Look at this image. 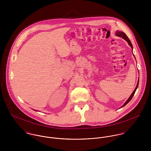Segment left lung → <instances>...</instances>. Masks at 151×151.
Here are the masks:
<instances>
[{"instance_id": "obj_1", "label": "left lung", "mask_w": 151, "mask_h": 151, "mask_svg": "<svg viewBox=\"0 0 151 151\" xmlns=\"http://www.w3.org/2000/svg\"><path fill=\"white\" fill-rule=\"evenodd\" d=\"M116 35L117 36V37H122L123 39L125 40L128 42L129 45L131 46V47L132 48V49H133L132 43L131 42V41H129V38H128V37L126 35V34L124 32H122V31H117L116 32ZM138 83H139V79H138V83H137V86L135 87L134 91L133 92L131 93V95H130L129 98L127 100V101L125 102V104L122 106V108H123V107H124L125 105H126L129 102V101H131V99L132 98V97H133V96H134V93H135V91H136V90H137V88H138Z\"/></svg>"}]
</instances>
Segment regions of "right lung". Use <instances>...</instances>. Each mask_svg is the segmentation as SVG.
<instances>
[{"label": "right lung", "mask_w": 151, "mask_h": 151, "mask_svg": "<svg viewBox=\"0 0 151 151\" xmlns=\"http://www.w3.org/2000/svg\"><path fill=\"white\" fill-rule=\"evenodd\" d=\"M36 111H37V110H36Z\"/></svg>", "instance_id": "1"}]
</instances>
